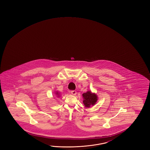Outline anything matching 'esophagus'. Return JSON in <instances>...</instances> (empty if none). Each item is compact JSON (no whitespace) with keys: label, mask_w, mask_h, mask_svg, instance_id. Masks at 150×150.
Here are the masks:
<instances>
[{"label":"esophagus","mask_w":150,"mask_h":150,"mask_svg":"<svg viewBox=\"0 0 150 150\" xmlns=\"http://www.w3.org/2000/svg\"><path fill=\"white\" fill-rule=\"evenodd\" d=\"M71 93L73 95H76L77 93H76V91H71Z\"/></svg>","instance_id":"esophagus-1"}]
</instances>
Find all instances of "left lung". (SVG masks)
<instances>
[{"mask_svg":"<svg viewBox=\"0 0 150 150\" xmlns=\"http://www.w3.org/2000/svg\"><path fill=\"white\" fill-rule=\"evenodd\" d=\"M83 105L86 108H89L91 106L96 104L98 99V96L96 93H92L91 91H88L86 93H83Z\"/></svg>","mask_w":150,"mask_h":150,"instance_id":"left-lung-1","label":"left lung"}]
</instances>
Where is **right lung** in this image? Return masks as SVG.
I'll list each match as a JSON object with an SVG mask.
<instances>
[{"label": "right lung", "instance_id": "right-lung-1", "mask_svg": "<svg viewBox=\"0 0 150 150\" xmlns=\"http://www.w3.org/2000/svg\"><path fill=\"white\" fill-rule=\"evenodd\" d=\"M55 95H56V96L57 97H60V93H59V92L58 91H55Z\"/></svg>", "mask_w": 150, "mask_h": 150}]
</instances>
